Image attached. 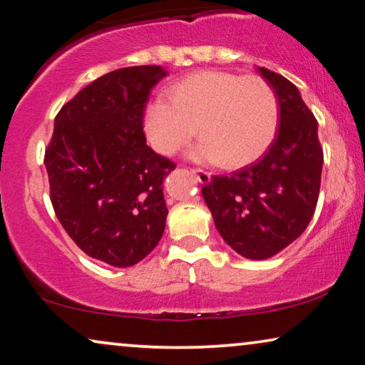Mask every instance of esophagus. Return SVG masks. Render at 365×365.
Instances as JSON below:
<instances>
[{"mask_svg": "<svg viewBox=\"0 0 365 365\" xmlns=\"http://www.w3.org/2000/svg\"><path fill=\"white\" fill-rule=\"evenodd\" d=\"M191 173L194 174L195 178H197V181L200 184H207L210 182V179H212V176H210V173L207 171H202V170H191Z\"/></svg>", "mask_w": 365, "mask_h": 365, "instance_id": "1", "label": "esophagus"}]
</instances>
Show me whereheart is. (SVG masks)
<instances>
[{
  "mask_svg": "<svg viewBox=\"0 0 365 365\" xmlns=\"http://www.w3.org/2000/svg\"><path fill=\"white\" fill-rule=\"evenodd\" d=\"M278 118V98L263 78L205 71L173 86L168 100H153L145 112V131L158 153L173 156L197 130L202 140L192 160L242 168L268 150Z\"/></svg>",
  "mask_w": 365,
  "mask_h": 365,
  "instance_id": "1",
  "label": "heart"
}]
</instances>
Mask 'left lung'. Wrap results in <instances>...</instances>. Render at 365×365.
I'll return each mask as SVG.
<instances>
[{
	"mask_svg": "<svg viewBox=\"0 0 365 365\" xmlns=\"http://www.w3.org/2000/svg\"><path fill=\"white\" fill-rule=\"evenodd\" d=\"M257 72L278 98L277 136L260 160L214 176L202 195L222 239L242 257L265 260L297 240L313 217L323 148L318 121L297 86L265 67Z\"/></svg>",
	"mask_w": 365,
	"mask_h": 365,
	"instance_id": "8db88e82",
	"label": "left lung"
}]
</instances>
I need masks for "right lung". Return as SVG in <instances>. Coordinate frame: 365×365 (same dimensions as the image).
Returning a JSON list of instances; mask_svg holds the SVG:
<instances>
[{"label":"right lung","mask_w":365,"mask_h":365,"mask_svg":"<svg viewBox=\"0 0 365 365\" xmlns=\"http://www.w3.org/2000/svg\"><path fill=\"white\" fill-rule=\"evenodd\" d=\"M160 66L123 67L67 102L46 150L51 200L68 237L88 257L125 268L161 240L163 182L176 165L146 145L143 115Z\"/></svg>","instance_id":"1"}]
</instances>
